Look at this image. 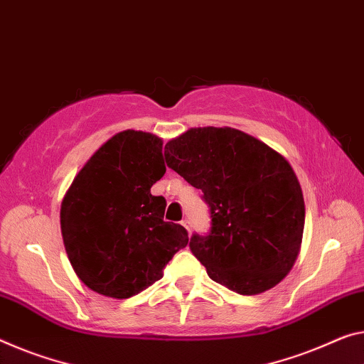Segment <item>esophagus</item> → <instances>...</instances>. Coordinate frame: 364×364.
Segmentation results:
<instances>
[{"label":"esophagus","mask_w":364,"mask_h":364,"mask_svg":"<svg viewBox=\"0 0 364 364\" xmlns=\"http://www.w3.org/2000/svg\"><path fill=\"white\" fill-rule=\"evenodd\" d=\"M181 225H182L183 228H186V229H187V231H188V234H190V232H192V223H190L188 220H182V221H181Z\"/></svg>","instance_id":"obj_1"}]
</instances>
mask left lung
Masks as SVG:
<instances>
[{
    "instance_id": "8db88e82",
    "label": "left lung",
    "mask_w": 364,
    "mask_h": 364,
    "mask_svg": "<svg viewBox=\"0 0 364 364\" xmlns=\"http://www.w3.org/2000/svg\"><path fill=\"white\" fill-rule=\"evenodd\" d=\"M164 158L210 208V231L188 244L208 277L245 296L282 282L298 257L306 213L288 161L229 127L190 128L166 144Z\"/></svg>"
}]
</instances>
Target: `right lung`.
<instances>
[{
    "mask_svg": "<svg viewBox=\"0 0 364 364\" xmlns=\"http://www.w3.org/2000/svg\"><path fill=\"white\" fill-rule=\"evenodd\" d=\"M164 172L163 139L127 130L75 177L61 203V234L76 275L92 291L132 298L161 279L188 244L186 228L164 221L166 198L151 195Z\"/></svg>",
    "mask_w": 364,
    "mask_h": 364,
    "instance_id": "1",
    "label": "right lung"
}]
</instances>
